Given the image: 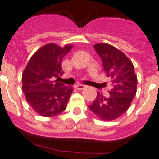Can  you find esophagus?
<instances>
[{
	"instance_id": "esophagus-1",
	"label": "esophagus",
	"mask_w": 159,
	"mask_h": 159,
	"mask_svg": "<svg viewBox=\"0 0 159 159\" xmlns=\"http://www.w3.org/2000/svg\"><path fill=\"white\" fill-rule=\"evenodd\" d=\"M75 87H76V89L77 90H82V89H84L85 86L82 84H77L76 86H75Z\"/></svg>"
}]
</instances>
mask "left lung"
<instances>
[{
    "label": "left lung",
    "mask_w": 159,
    "mask_h": 159,
    "mask_svg": "<svg viewBox=\"0 0 159 159\" xmlns=\"http://www.w3.org/2000/svg\"><path fill=\"white\" fill-rule=\"evenodd\" d=\"M94 48L111 79V89L108 97L97 92L96 99L88 107L103 120H114L126 112L135 97L137 76L132 62L120 50L108 43H97Z\"/></svg>",
    "instance_id": "left-lung-1"
}]
</instances>
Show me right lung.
I'll use <instances>...</instances> for the list:
<instances>
[{"instance_id":"obj_1","label":"right lung","mask_w":159,"mask_h":159,"mask_svg":"<svg viewBox=\"0 0 159 159\" xmlns=\"http://www.w3.org/2000/svg\"><path fill=\"white\" fill-rule=\"evenodd\" d=\"M72 48L46 44L36 51L24 70L22 90L26 101L39 116L53 117L67 107L73 89L58 79L63 73L62 58Z\"/></svg>"}]
</instances>
